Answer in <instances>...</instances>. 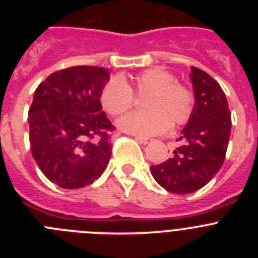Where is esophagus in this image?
<instances>
[{"mask_svg":"<svg viewBox=\"0 0 258 258\" xmlns=\"http://www.w3.org/2000/svg\"><path fill=\"white\" fill-rule=\"evenodd\" d=\"M136 141L137 142L142 143V145H147V143L152 142V138H147V137H136Z\"/></svg>","mask_w":258,"mask_h":258,"instance_id":"34e87169","label":"esophagus"}]
</instances>
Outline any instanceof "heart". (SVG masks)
<instances>
[{
    "label": "heart",
    "mask_w": 258,
    "mask_h": 258,
    "mask_svg": "<svg viewBox=\"0 0 258 258\" xmlns=\"http://www.w3.org/2000/svg\"><path fill=\"white\" fill-rule=\"evenodd\" d=\"M133 92L146 95L143 112H132L117 121L120 131L140 137L160 134L190 120L194 94L177 83L174 75L161 67L147 68L129 77H111L99 93L102 108L111 116H120L132 108Z\"/></svg>",
    "instance_id": "b5f03b06"
}]
</instances>
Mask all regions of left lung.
Wrapping results in <instances>:
<instances>
[{
	"mask_svg": "<svg viewBox=\"0 0 258 258\" xmlns=\"http://www.w3.org/2000/svg\"><path fill=\"white\" fill-rule=\"evenodd\" d=\"M195 106L177 141L173 156L151 165V174L173 194H191L206 186L222 166L231 132V113L220 84L207 72L191 67Z\"/></svg>",
	"mask_w": 258,
	"mask_h": 258,
	"instance_id": "1",
	"label": "left lung"
}]
</instances>
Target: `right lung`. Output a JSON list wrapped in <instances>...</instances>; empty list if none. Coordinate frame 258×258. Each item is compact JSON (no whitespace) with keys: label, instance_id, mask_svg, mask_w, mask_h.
<instances>
[{"label":"right lung","instance_id":"obj_1","mask_svg":"<svg viewBox=\"0 0 258 258\" xmlns=\"http://www.w3.org/2000/svg\"><path fill=\"white\" fill-rule=\"evenodd\" d=\"M106 68L75 66L37 86L28 111L32 156L49 181L81 188L102 175L112 154L115 129L99 103Z\"/></svg>","mask_w":258,"mask_h":258}]
</instances>
